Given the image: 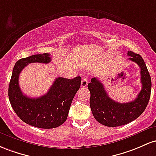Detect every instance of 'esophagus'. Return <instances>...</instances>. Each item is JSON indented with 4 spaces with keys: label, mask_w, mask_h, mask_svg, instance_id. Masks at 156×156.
<instances>
[{
    "label": "esophagus",
    "mask_w": 156,
    "mask_h": 156,
    "mask_svg": "<svg viewBox=\"0 0 156 156\" xmlns=\"http://www.w3.org/2000/svg\"><path fill=\"white\" fill-rule=\"evenodd\" d=\"M87 83H88V82H87V79L84 77L82 79V81H81V86L83 87H86L87 85Z\"/></svg>",
    "instance_id": "obj_1"
}]
</instances>
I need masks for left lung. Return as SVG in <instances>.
I'll return each instance as SVG.
<instances>
[{"instance_id":"1","label":"left lung","mask_w":156,"mask_h":156,"mask_svg":"<svg viewBox=\"0 0 156 156\" xmlns=\"http://www.w3.org/2000/svg\"><path fill=\"white\" fill-rule=\"evenodd\" d=\"M129 59L140 68L142 88L133 101L119 103L113 100L107 94L104 85L97 77H94L87 87L90 93V106L95 119L107 127H118L136 119L146 109L151 93V78L141 55L129 51Z\"/></svg>"}]
</instances>
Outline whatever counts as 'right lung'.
Listing matches in <instances>:
<instances>
[{
    "label": "right lung",
    "instance_id": "1",
    "mask_svg": "<svg viewBox=\"0 0 156 156\" xmlns=\"http://www.w3.org/2000/svg\"><path fill=\"white\" fill-rule=\"evenodd\" d=\"M48 54L34 55L19 59L14 66L9 85V99L17 116L28 125L43 129L59 127L67 119L71 102L80 89L81 77L55 79L48 93L38 98L23 95L19 87V75L28 64L48 63Z\"/></svg>",
    "mask_w": 156,
    "mask_h": 156
}]
</instances>
